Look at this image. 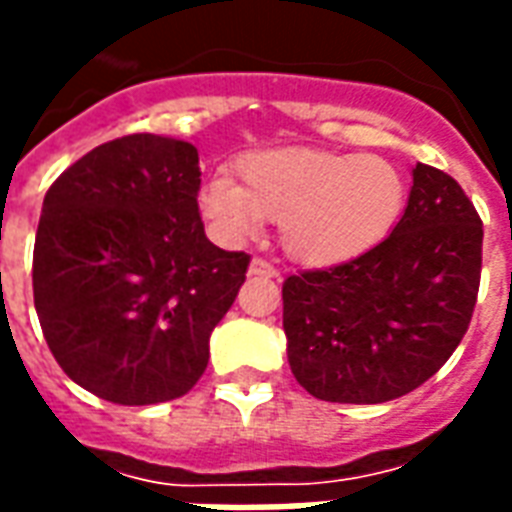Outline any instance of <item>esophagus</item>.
<instances>
[{"instance_id": "34e87169", "label": "esophagus", "mask_w": 512, "mask_h": 512, "mask_svg": "<svg viewBox=\"0 0 512 512\" xmlns=\"http://www.w3.org/2000/svg\"><path fill=\"white\" fill-rule=\"evenodd\" d=\"M249 274L252 276H271V279H276L279 276V271H276L268 260H263V257H252V263H249Z\"/></svg>"}]
</instances>
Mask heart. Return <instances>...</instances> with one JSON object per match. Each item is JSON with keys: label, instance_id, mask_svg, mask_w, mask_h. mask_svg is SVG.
Wrapping results in <instances>:
<instances>
[{"label": "heart", "instance_id": "obj_1", "mask_svg": "<svg viewBox=\"0 0 512 512\" xmlns=\"http://www.w3.org/2000/svg\"><path fill=\"white\" fill-rule=\"evenodd\" d=\"M238 181L217 173L200 187L198 211L225 244L279 219L285 252L306 266H333L380 244L407 206V179L377 154L323 149L252 151Z\"/></svg>", "mask_w": 512, "mask_h": 512}]
</instances>
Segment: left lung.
Listing matches in <instances>:
<instances>
[{
  "label": "left lung",
  "instance_id": "1",
  "mask_svg": "<svg viewBox=\"0 0 512 512\" xmlns=\"http://www.w3.org/2000/svg\"><path fill=\"white\" fill-rule=\"evenodd\" d=\"M483 222L448 173L418 162L391 236L342 266L287 276V361L314 399L382 404L434 377L464 339Z\"/></svg>",
  "mask_w": 512,
  "mask_h": 512
}]
</instances>
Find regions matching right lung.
Returning <instances> with one entry per match:
<instances>
[{"label":"right lung","mask_w":512,"mask_h":512,"mask_svg":"<svg viewBox=\"0 0 512 512\" xmlns=\"http://www.w3.org/2000/svg\"><path fill=\"white\" fill-rule=\"evenodd\" d=\"M198 149L138 132L102 143L45 192L34 309L64 374L124 407L179 399L208 366L249 255L206 238Z\"/></svg>","instance_id":"1"}]
</instances>
